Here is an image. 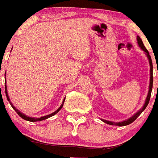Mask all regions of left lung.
<instances>
[{
	"instance_id": "obj_1",
	"label": "left lung",
	"mask_w": 158,
	"mask_h": 158,
	"mask_svg": "<svg viewBox=\"0 0 158 158\" xmlns=\"http://www.w3.org/2000/svg\"><path fill=\"white\" fill-rule=\"evenodd\" d=\"M137 44H138V46L141 48V50H143L144 52H145V56H147V58L149 60V66H150V79H149V92H148V95L146 97V99H145V104H144V106H142L141 109H140L137 113L133 114L132 117H130L129 118L126 119L125 121H119V122H114V121H107V120H104V119H101L103 122L106 124H109V125H118V126H125V125H129V124H131L132 122L135 121L138 117L140 116V114L142 113V112L145 110V108L147 107L148 106V104L149 102V99H150V96H151V92H152V89H153V63H152V59H151V56L149 55V52L147 50L146 48H145V45H144L143 42H142V40L140 38L139 36H137Z\"/></svg>"
}]
</instances>
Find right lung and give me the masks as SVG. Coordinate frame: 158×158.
<instances>
[{
	"label": "right lung",
	"mask_w": 158,
	"mask_h": 158,
	"mask_svg": "<svg viewBox=\"0 0 158 158\" xmlns=\"http://www.w3.org/2000/svg\"><path fill=\"white\" fill-rule=\"evenodd\" d=\"M5 84H6V77H5ZM5 94H6V98H7L8 101H9V103H10V105H11V106H12V107H13V110H14L15 111L17 112V114H18V115L20 116V117H21V118H23V119L25 120V121H32V122H35V121H43V120L48 119V118H51V117H52V116H54L55 114H57V113H58V112L60 111V110H61V108L63 107V105H64V100H65V98H64V100H63L62 103H61V105H60V107H59L58 109H57V110H56V111L53 112V113H52V114H48V115H46V116H43V117H40V118H31V117H28V116L25 115V114H23V113H21V112L18 110V109H17V108H16L14 106H13V104H12V102H10V99H9V94H8L7 85H5Z\"/></svg>",
	"instance_id": "obj_1"
}]
</instances>
